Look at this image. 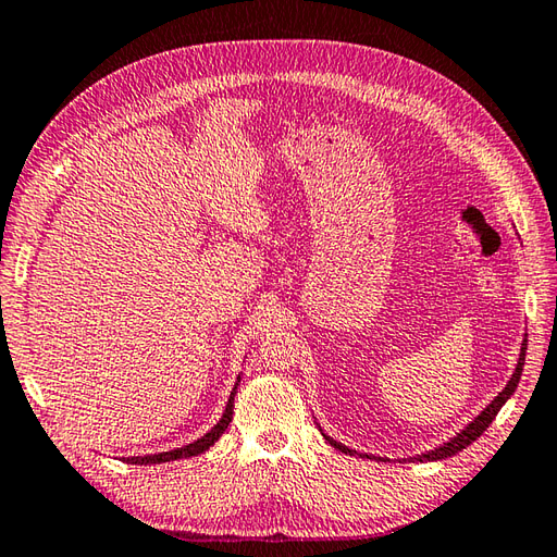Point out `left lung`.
Masks as SVG:
<instances>
[{
    "mask_svg": "<svg viewBox=\"0 0 557 557\" xmlns=\"http://www.w3.org/2000/svg\"><path fill=\"white\" fill-rule=\"evenodd\" d=\"M524 357H527V333H524V341H522V345H520V360H517L515 372H512L510 381L505 383V388L496 395V398H493V400L484 407V410H481V412L472 419V422H469V424L460 431V434H455L453 438H448L446 443H441V446L431 448V450H424V453L412 455V457H403V462H436V460H446V457H453V455H457V453H462L467 446H472V443L488 429V424L493 422V419H496V414L500 412V407L512 398L517 383H520V379H522ZM319 431H321V434H324V438L331 443V446L338 448L341 453L360 455V457H369V460H372V455L357 453V450H352V448H348V446H343V443H338L336 438H331L321 426H319ZM379 460H381V457H379Z\"/></svg>",
    "mask_w": 557,
    "mask_h": 557,
    "instance_id": "obj_1",
    "label": "left lung"
}]
</instances>
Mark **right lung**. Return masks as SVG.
<instances>
[{"label": "right lung", "mask_w": 557, "mask_h": 557, "mask_svg": "<svg viewBox=\"0 0 557 557\" xmlns=\"http://www.w3.org/2000/svg\"><path fill=\"white\" fill-rule=\"evenodd\" d=\"M238 383H240V374L236 386H233L231 395H228V403H226V410L221 414L219 422L207 431L205 436H200L197 441L188 443V446H181L174 450H166V453H154V455H131V457H123V462L128 465H159V462H174V460H183V457H193V455H202L205 450H209L214 446V443L221 438V434L228 429L231 419H233V400H236V393H238Z\"/></svg>", "instance_id": "right-lung-1"}]
</instances>
